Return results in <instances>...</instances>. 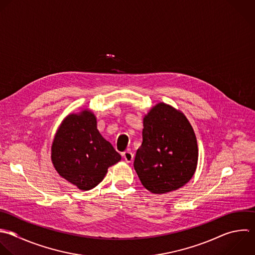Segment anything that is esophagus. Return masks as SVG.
I'll return each instance as SVG.
<instances>
[{"label": "esophagus", "instance_id": "esophagus-1", "mask_svg": "<svg viewBox=\"0 0 255 255\" xmlns=\"http://www.w3.org/2000/svg\"><path fill=\"white\" fill-rule=\"evenodd\" d=\"M123 157L127 162H131L133 159V153L131 151H125L123 152Z\"/></svg>", "mask_w": 255, "mask_h": 255}]
</instances>
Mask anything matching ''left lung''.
Returning <instances> with one entry per match:
<instances>
[{
  "mask_svg": "<svg viewBox=\"0 0 255 255\" xmlns=\"http://www.w3.org/2000/svg\"><path fill=\"white\" fill-rule=\"evenodd\" d=\"M197 158L196 137L184 115L162 103L153 107L143 119L133 162L142 185L156 194L176 190L193 176Z\"/></svg>",
  "mask_w": 255,
  "mask_h": 255,
  "instance_id": "1",
  "label": "left lung"
}]
</instances>
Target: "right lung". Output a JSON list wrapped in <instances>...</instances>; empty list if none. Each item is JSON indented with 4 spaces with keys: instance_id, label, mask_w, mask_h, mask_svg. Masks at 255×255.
<instances>
[{
    "instance_id": "1",
    "label": "right lung",
    "mask_w": 255,
    "mask_h": 255,
    "mask_svg": "<svg viewBox=\"0 0 255 255\" xmlns=\"http://www.w3.org/2000/svg\"><path fill=\"white\" fill-rule=\"evenodd\" d=\"M121 158L98 130L94 114L87 110L64 120L52 145V161L59 174L82 190L97 186Z\"/></svg>"
}]
</instances>
